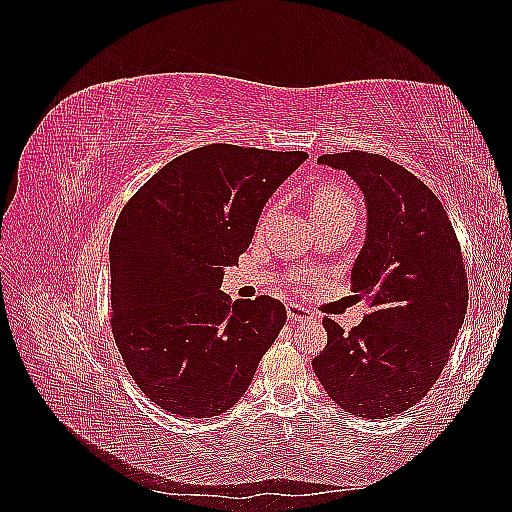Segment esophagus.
<instances>
[{"label": "esophagus", "mask_w": 512, "mask_h": 512, "mask_svg": "<svg viewBox=\"0 0 512 512\" xmlns=\"http://www.w3.org/2000/svg\"><path fill=\"white\" fill-rule=\"evenodd\" d=\"M286 312H288V320L290 322H305V320H312V312H309L307 307H303V305H297V303H290L288 307H286Z\"/></svg>", "instance_id": "1"}]
</instances>
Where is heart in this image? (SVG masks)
Segmentation results:
<instances>
[{"mask_svg":"<svg viewBox=\"0 0 512 512\" xmlns=\"http://www.w3.org/2000/svg\"><path fill=\"white\" fill-rule=\"evenodd\" d=\"M309 213L314 220L337 218V215L354 213V203L350 194L339 185H322L309 196Z\"/></svg>","mask_w":512,"mask_h":512,"instance_id":"b5f03b06","label":"heart"}]
</instances>
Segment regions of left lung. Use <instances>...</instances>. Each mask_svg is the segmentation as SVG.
I'll use <instances>...</instances> for the list:
<instances>
[{
	"label": "left lung",
	"instance_id": "1",
	"mask_svg": "<svg viewBox=\"0 0 512 512\" xmlns=\"http://www.w3.org/2000/svg\"><path fill=\"white\" fill-rule=\"evenodd\" d=\"M367 209V237L350 273L369 314L350 333L324 318L329 342L312 361L324 391L346 412L389 418L436 384L468 309V275L448 215L427 185L378 153H327Z\"/></svg>",
	"mask_w": 512,
	"mask_h": 512
}]
</instances>
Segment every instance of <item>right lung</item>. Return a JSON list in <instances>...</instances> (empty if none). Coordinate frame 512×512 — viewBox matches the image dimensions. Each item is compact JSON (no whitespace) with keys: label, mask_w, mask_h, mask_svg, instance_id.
<instances>
[{"label":"right lung","mask_w":512,"mask_h":512,"mask_svg":"<svg viewBox=\"0 0 512 512\" xmlns=\"http://www.w3.org/2000/svg\"><path fill=\"white\" fill-rule=\"evenodd\" d=\"M305 160V151L205 145L160 168L119 213L111 327L130 376L162 410L226 412L282 331L280 301H230L220 286L262 207Z\"/></svg>","instance_id":"obj_1"}]
</instances>
